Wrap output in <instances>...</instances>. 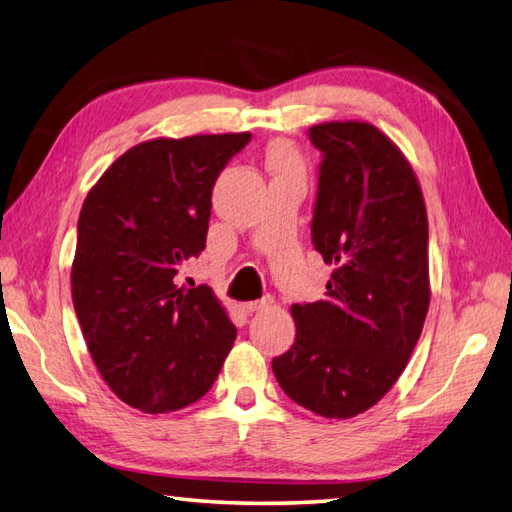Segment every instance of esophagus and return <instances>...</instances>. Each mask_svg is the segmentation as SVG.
I'll return each instance as SVG.
<instances>
[{
	"label": "esophagus",
	"instance_id": "1",
	"mask_svg": "<svg viewBox=\"0 0 512 512\" xmlns=\"http://www.w3.org/2000/svg\"><path fill=\"white\" fill-rule=\"evenodd\" d=\"M271 298H260V300H254V302H245L243 309L247 311V314H254V311H265L271 307Z\"/></svg>",
	"mask_w": 512,
	"mask_h": 512
}]
</instances>
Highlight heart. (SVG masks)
<instances>
[{"mask_svg": "<svg viewBox=\"0 0 512 512\" xmlns=\"http://www.w3.org/2000/svg\"><path fill=\"white\" fill-rule=\"evenodd\" d=\"M269 165L274 172L296 170V168H300V159H298L296 150L291 148V143L274 141L269 148Z\"/></svg>", "mask_w": 512, "mask_h": 512, "instance_id": "heart-1", "label": "heart"}]
</instances>
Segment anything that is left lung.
Returning <instances> with one entry per match:
<instances>
[{"mask_svg":"<svg viewBox=\"0 0 512 512\" xmlns=\"http://www.w3.org/2000/svg\"><path fill=\"white\" fill-rule=\"evenodd\" d=\"M322 152L311 241L336 265L322 300L291 307L296 342L271 360L291 400L349 420L389 393L431 302L429 218L406 156L364 121L309 128Z\"/></svg>","mask_w":512,"mask_h":512,"instance_id":"8db88e82","label":"left lung"}]
</instances>
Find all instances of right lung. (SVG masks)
I'll return each instance as SVG.
<instances>
[{
  "instance_id": "right-lung-1",
  "label": "right lung",
  "mask_w": 512,
  "mask_h": 512,
  "mask_svg": "<svg viewBox=\"0 0 512 512\" xmlns=\"http://www.w3.org/2000/svg\"><path fill=\"white\" fill-rule=\"evenodd\" d=\"M249 139L143 141L83 201L72 305L101 378L143 413L201 400L232 351L236 327L214 291L179 287L176 276L205 249L214 183Z\"/></svg>"
}]
</instances>
